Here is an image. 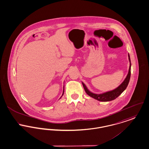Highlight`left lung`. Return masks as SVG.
<instances>
[{"label":"left lung","instance_id":"obj_1","mask_svg":"<svg viewBox=\"0 0 149 149\" xmlns=\"http://www.w3.org/2000/svg\"><path fill=\"white\" fill-rule=\"evenodd\" d=\"M128 57H129V60L130 62V68H129V71L128 73V75L126 77V78L124 80V81L118 87L116 88V89H115L114 90L111 91H109L107 92H106L102 94H95L93 93L92 92H91L90 91H88L86 86H85V84L82 83L84 89L86 91V92L87 93V94L89 96L91 97H93V98L97 100L98 101H102V102H106V101H112L114 100L116 98H117L120 95H121V93L123 92L126 89V88L127 87L130 78H131V59H130V54H128Z\"/></svg>","mask_w":149,"mask_h":149}]
</instances>
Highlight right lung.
I'll return each mask as SVG.
<instances>
[{
  "instance_id": "add662e5",
  "label": "right lung",
  "mask_w": 149,
  "mask_h": 149,
  "mask_svg": "<svg viewBox=\"0 0 149 149\" xmlns=\"http://www.w3.org/2000/svg\"><path fill=\"white\" fill-rule=\"evenodd\" d=\"M63 92H64V91H63Z\"/></svg>"
}]
</instances>
